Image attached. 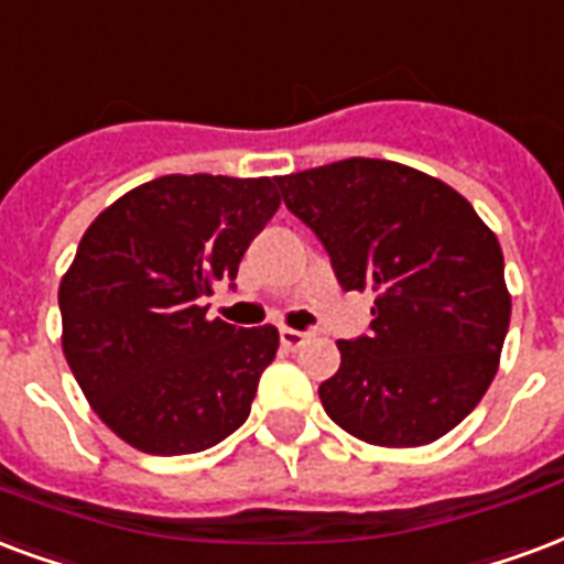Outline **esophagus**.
I'll list each match as a JSON object with an SVG mask.
<instances>
[{
  "mask_svg": "<svg viewBox=\"0 0 564 564\" xmlns=\"http://www.w3.org/2000/svg\"><path fill=\"white\" fill-rule=\"evenodd\" d=\"M279 338H282V347H288V350H297V347H303L308 338H312V333H300V329L282 327L279 329Z\"/></svg>",
  "mask_w": 564,
  "mask_h": 564,
  "instance_id": "1",
  "label": "esophagus"
}]
</instances>
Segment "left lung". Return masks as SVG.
I'll list each match as a JSON object with an SVG mask.
<instances>
[{
  "label": "left lung",
  "instance_id": "left-lung-1",
  "mask_svg": "<svg viewBox=\"0 0 564 564\" xmlns=\"http://www.w3.org/2000/svg\"><path fill=\"white\" fill-rule=\"evenodd\" d=\"M288 210L329 252L338 285L375 291L371 333L338 341L317 395L371 446L434 443L488 392L511 321L497 235L419 169L350 156L276 177Z\"/></svg>",
  "mask_w": 564,
  "mask_h": 564
}]
</instances>
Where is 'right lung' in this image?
Masks as SVG:
<instances>
[{
  "label": "right lung",
  "mask_w": 564,
  "mask_h": 564,
  "mask_svg": "<svg viewBox=\"0 0 564 564\" xmlns=\"http://www.w3.org/2000/svg\"><path fill=\"white\" fill-rule=\"evenodd\" d=\"M276 177L163 175L86 228L58 285L62 350L109 431L148 455H193L243 425L276 327L207 321L276 214Z\"/></svg>",
  "instance_id": "1"
}]
</instances>
